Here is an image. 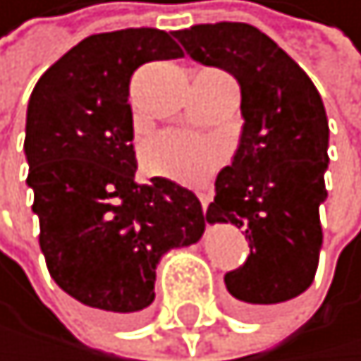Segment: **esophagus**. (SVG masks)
<instances>
[{
    "label": "esophagus",
    "instance_id": "34e87169",
    "mask_svg": "<svg viewBox=\"0 0 361 361\" xmlns=\"http://www.w3.org/2000/svg\"><path fill=\"white\" fill-rule=\"evenodd\" d=\"M199 201H201V208H203V212L208 210V205H210V194L208 192H201L199 194Z\"/></svg>",
    "mask_w": 361,
    "mask_h": 361
}]
</instances>
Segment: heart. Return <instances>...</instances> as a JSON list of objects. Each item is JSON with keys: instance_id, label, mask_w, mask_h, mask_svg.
I'll use <instances>...</instances> for the list:
<instances>
[{"instance_id": "1", "label": "heart", "mask_w": 361, "mask_h": 361, "mask_svg": "<svg viewBox=\"0 0 361 361\" xmlns=\"http://www.w3.org/2000/svg\"><path fill=\"white\" fill-rule=\"evenodd\" d=\"M224 156V142L178 130L153 137L145 147V162L151 173L185 185L205 183L221 165Z\"/></svg>"}]
</instances>
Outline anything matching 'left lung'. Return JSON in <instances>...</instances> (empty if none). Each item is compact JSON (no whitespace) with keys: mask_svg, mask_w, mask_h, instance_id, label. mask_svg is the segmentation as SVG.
Masks as SVG:
<instances>
[{"mask_svg":"<svg viewBox=\"0 0 361 361\" xmlns=\"http://www.w3.org/2000/svg\"><path fill=\"white\" fill-rule=\"evenodd\" d=\"M173 35L192 61L219 67L240 85V145L216 176L205 219L242 228L251 253L224 283L237 314H264L303 294L319 267L326 108L310 76L251 24H199Z\"/></svg>","mask_w":361,"mask_h":361,"instance_id":"obj_1","label":"left lung"}]
</instances>
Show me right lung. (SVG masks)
I'll use <instances>...</instances> for the list:
<instances>
[{
  "label": "right lung",
  "mask_w": 361,
  "mask_h": 361,
  "mask_svg": "<svg viewBox=\"0 0 361 361\" xmlns=\"http://www.w3.org/2000/svg\"><path fill=\"white\" fill-rule=\"evenodd\" d=\"M171 58L183 51L160 29L90 35L40 76L26 108V185L47 269L65 294L104 314L149 307L162 255L196 244L208 221L178 183H135L130 76Z\"/></svg>",
  "instance_id": "add662e5"
}]
</instances>
